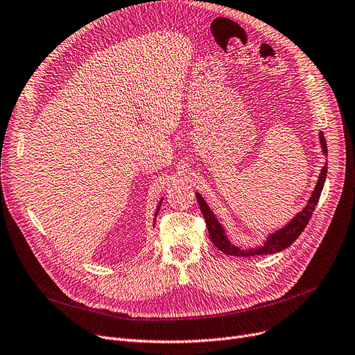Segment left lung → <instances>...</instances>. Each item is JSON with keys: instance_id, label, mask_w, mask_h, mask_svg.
Masks as SVG:
<instances>
[{"instance_id": "8db88e82", "label": "left lung", "mask_w": 355, "mask_h": 355, "mask_svg": "<svg viewBox=\"0 0 355 355\" xmlns=\"http://www.w3.org/2000/svg\"><path fill=\"white\" fill-rule=\"evenodd\" d=\"M319 141H320V146H322V151L327 156L328 148H327V141H325L322 131L319 132ZM327 171H328V163H325V166L322 167V171H320L315 191L312 192V195L308 200V205L303 208L299 214H296V216H293V219L288 225H284L279 231L270 234L263 245H259V247H254V248H240L237 245H234L228 240V237L225 235V230L223 228L221 224H219V221L215 218V215L212 214L209 207L207 205V202L204 200V198H202L199 193H196L198 204H199L200 212L204 214V218H205V223H207L208 232H209V237H211L212 243L216 245V248L219 251H223L224 254L235 256V257H252V256H261V254H275V252H279L284 248L291 247V244H293L296 241V239L303 232V230H305V227L309 223V219H311V216L315 211V207H316L318 200H319L320 192H322V189H324Z\"/></svg>"}]
</instances>
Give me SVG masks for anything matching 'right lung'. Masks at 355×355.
I'll return each instance as SVG.
<instances>
[{"mask_svg":"<svg viewBox=\"0 0 355 355\" xmlns=\"http://www.w3.org/2000/svg\"><path fill=\"white\" fill-rule=\"evenodd\" d=\"M160 205H162V200H160V204H159V207H157V211H156L155 216H157V214H159V209H160ZM155 221H156V218H155Z\"/></svg>","mask_w":355,"mask_h":355,"instance_id":"1","label":"right lung"}]
</instances>
